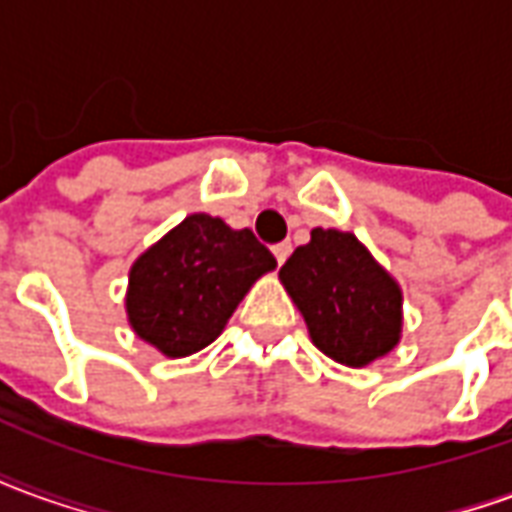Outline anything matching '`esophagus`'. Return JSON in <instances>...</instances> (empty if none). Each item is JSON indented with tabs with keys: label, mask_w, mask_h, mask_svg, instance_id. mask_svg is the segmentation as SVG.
I'll use <instances>...</instances> for the list:
<instances>
[{
	"label": "esophagus",
	"mask_w": 512,
	"mask_h": 512,
	"mask_svg": "<svg viewBox=\"0 0 512 512\" xmlns=\"http://www.w3.org/2000/svg\"><path fill=\"white\" fill-rule=\"evenodd\" d=\"M290 249H293V246H290L288 241H282V244L274 246V257H277V263H279V266H282V263H285V260H288Z\"/></svg>",
	"instance_id": "34e87169"
}]
</instances>
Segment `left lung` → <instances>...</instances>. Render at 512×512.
<instances>
[{
	"instance_id": "1",
	"label": "left lung",
	"mask_w": 512,
	"mask_h": 512,
	"mask_svg": "<svg viewBox=\"0 0 512 512\" xmlns=\"http://www.w3.org/2000/svg\"><path fill=\"white\" fill-rule=\"evenodd\" d=\"M318 351L345 367L386 356L403 332V293L354 233L315 227L279 268Z\"/></svg>"
}]
</instances>
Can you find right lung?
I'll return each instance as SVG.
<instances>
[{"instance_id":"1","label":"right lung","mask_w":512,"mask_h":512,"mask_svg":"<svg viewBox=\"0 0 512 512\" xmlns=\"http://www.w3.org/2000/svg\"><path fill=\"white\" fill-rule=\"evenodd\" d=\"M277 260L252 230L191 213L136 257L128 274V323L169 359L191 356L222 334L235 307Z\"/></svg>"}]
</instances>
